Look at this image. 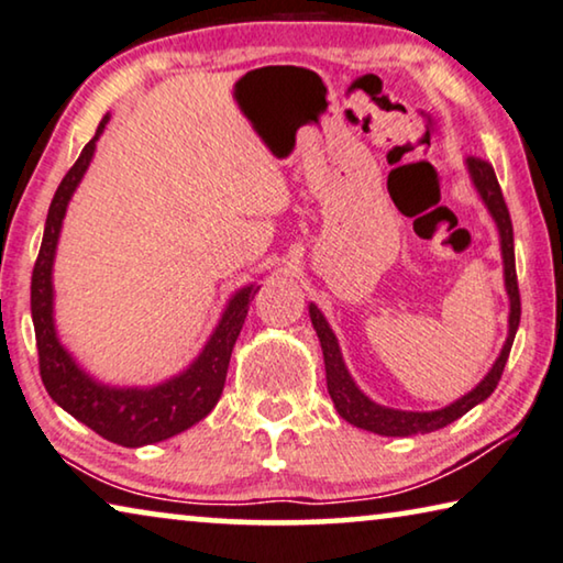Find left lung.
Masks as SVG:
<instances>
[{
	"label": "left lung",
	"mask_w": 563,
	"mask_h": 563,
	"mask_svg": "<svg viewBox=\"0 0 563 563\" xmlns=\"http://www.w3.org/2000/svg\"><path fill=\"white\" fill-rule=\"evenodd\" d=\"M467 169L472 183H475L479 198L490 210L493 221L498 223L500 231V251H503V272H505V289H508L510 297V317H508V340L500 350L498 361L490 368V373L477 383L470 394H464L457 401L444 406L439 411H398L388 409V406H380L371 401L368 396L363 394L361 388L355 386V380L350 378V373L342 363V353L338 345L335 332L330 330L328 320H324L320 309L309 305V317H312L314 332L320 338L322 355H324V373H328V390L332 404H335L338 413L345 421L353 423L357 429H368L373 434L380 437H411V434H429V431L444 429L446 423L457 421L464 417L472 406L483 404L487 396L498 388V380L503 376L505 363H508L512 338H516L518 322H520V291H518V276H516V251H512V223L508 206H505L503 190L498 185V177H495V169L490 162L479 157H467Z\"/></svg>",
	"instance_id": "8db88e82"
}]
</instances>
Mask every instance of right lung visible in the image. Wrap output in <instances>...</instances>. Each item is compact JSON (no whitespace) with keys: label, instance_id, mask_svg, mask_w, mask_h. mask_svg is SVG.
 Wrapping results in <instances>:
<instances>
[{"label":"right lung","instance_id":"obj_1","mask_svg":"<svg viewBox=\"0 0 563 563\" xmlns=\"http://www.w3.org/2000/svg\"><path fill=\"white\" fill-rule=\"evenodd\" d=\"M106 121L109 117H103L99 129H96V136L84 146L76 165L68 169V175L55 190L51 210H47L43 246H40L35 268H32L30 307L32 324H35L40 376H43L45 390L53 401L113 444L144 446L180 434L213 411L223 394L228 363H231L233 345L249 314V301L254 299L258 287L251 284V287L235 291L216 332L190 368L183 371L180 376L159 383V386L113 388L93 380L86 371L78 368L55 335L53 262L65 208H68L70 195L76 192L78 183L84 180L86 169L91 165L96 142H99Z\"/></svg>","mask_w":563,"mask_h":563}]
</instances>
